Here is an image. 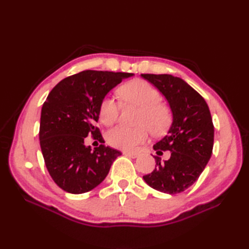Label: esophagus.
<instances>
[{
    "instance_id": "1",
    "label": "esophagus",
    "mask_w": 249,
    "mask_h": 249,
    "mask_svg": "<svg viewBox=\"0 0 249 249\" xmlns=\"http://www.w3.org/2000/svg\"><path fill=\"white\" fill-rule=\"evenodd\" d=\"M123 154L125 155V156H127V157H130V158H137L138 157V153H136V152H123Z\"/></svg>"
}]
</instances>
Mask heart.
<instances>
[{"instance_id":"b5f03b06","label":"heart","mask_w":249,"mask_h":249,"mask_svg":"<svg viewBox=\"0 0 249 249\" xmlns=\"http://www.w3.org/2000/svg\"><path fill=\"white\" fill-rule=\"evenodd\" d=\"M119 96L124 105L139 106L137 127L118 125L111 128L106 138L115 149L134 151L149 138V128L154 135L166 133L172 121L171 110L165 104L160 103L158 89L140 79L125 83L119 89ZM121 106L112 97H105L99 105V119L105 125H111L118 120Z\"/></svg>"}]
</instances>
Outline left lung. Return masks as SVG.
Segmentation results:
<instances>
[{
    "label": "left lung",
    "mask_w": 249,
    "mask_h": 249,
    "mask_svg": "<svg viewBox=\"0 0 249 249\" xmlns=\"http://www.w3.org/2000/svg\"><path fill=\"white\" fill-rule=\"evenodd\" d=\"M141 77L165 96L172 113L168 134L153 145L157 155L170 151L171 156L163 161L154 156L155 169L143 179L158 192L179 194L197 181L212 155L214 126L209 106L181 78L153 73Z\"/></svg>",
    "instance_id": "obj_1"
}]
</instances>
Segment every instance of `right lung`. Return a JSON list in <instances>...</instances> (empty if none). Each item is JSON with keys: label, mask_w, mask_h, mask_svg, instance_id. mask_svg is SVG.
Listing matches in <instances>:
<instances>
[{"label": "right lung", "mask_w": 249, "mask_h": 249, "mask_svg": "<svg viewBox=\"0 0 249 249\" xmlns=\"http://www.w3.org/2000/svg\"><path fill=\"white\" fill-rule=\"evenodd\" d=\"M134 73L84 71L63 79L41 108L39 143L46 167L57 186L71 194L89 192L107 177L118 150L84 144L88 135L105 143L95 126L99 105L111 89Z\"/></svg>", "instance_id": "1"}]
</instances>
